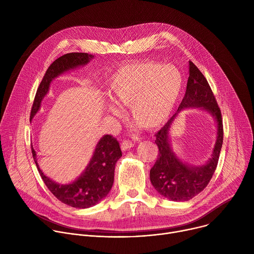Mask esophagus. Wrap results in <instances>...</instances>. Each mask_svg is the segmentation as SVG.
<instances>
[{
  "label": "esophagus",
  "mask_w": 254,
  "mask_h": 254,
  "mask_svg": "<svg viewBox=\"0 0 254 254\" xmlns=\"http://www.w3.org/2000/svg\"><path fill=\"white\" fill-rule=\"evenodd\" d=\"M132 147H133V142L130 141V140H124L121 144V148H122L123 151H127V150H128Z\"/></svg>",
  "instance_id": "34e87169"
}]
</instances>
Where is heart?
I'll return each mask as SVG.
<instances>
[{"mask_svg":"<svg viewBox=\"0 0 254 254\" xmlns=\"http://www.w3.org/2000/svg\"><path fill=\"white\" fill-rule=\"evenodd\" d=\"M182 87L183 75L176 66L152 61L122 66L106 83L111 98L128 106L131 120L146 129L168 120ZM107 110L114 116L122 115L117 104H108Z\"/></svg>","mask_w":254,"mask_h":254,"instance_id":"b5f03b06","label":"heart"}]
</instances>
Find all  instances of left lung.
<instances>
[{"label":"left lung","instance_id":"obj_1","mask_svg":"<svg viewBox=\"0 0 254 254\" xmlns=\"http://www.w3.org/2000/svg\"><path fill=\"white\" fill-rule=\"evenodd\" d=\"M201 107L208 111L217 123V138L211 159L207 164L196 167L179 160L170 149L168 130L176 115L184 108ZM159 148L158 159L150 171L154 188L172 201H188L202 192L216 170L223 143V124L221 111L207 79L193 63L189 62V78L185 96L178 112L155 134Z\"/></svg>","mask_w":254,"mask_h":254}]
</instances>
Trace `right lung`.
<instances>
[{
	"instance_id": "right-lung-1",
	"label": "right lung",
	"mask_w": 254,
	"mask_h": 254,
	"mask_svg": "<svg viewBox=\"0 0 254 254\" xmlns=\"http://www.w3.org/2000/svg\"><path fill=\"white\" fill-rule=\"evenodd\" d=\"M93 57V55L88 53L73 52L57 58L48 67L36 92L30 121L39 111L42 99L47 94L52 79L62 74L63 72L87 64ZM32 154L39 174L49 191L62 203L79 209L94 206L110 193L114 184L116 164L123 155L117 138L111 134H105L97 142L93 156L81 176L74 182L61 185L44 175L39 168L36 152L33 148Z\"/></svg>"
}]
</instances>
